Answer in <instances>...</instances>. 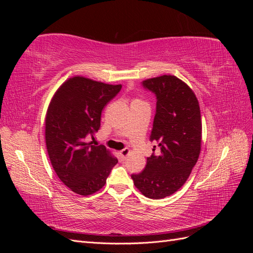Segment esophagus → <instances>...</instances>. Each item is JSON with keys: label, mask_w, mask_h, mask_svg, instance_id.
<instances>
[{"label": "esophagus", "mask_w": 253, "mask_h": 253, "mask_svg": "<svg viewBox=\"0 0 253 253\" xmlns=\"http://www.w3.org/2000/svg\"><path fill=\"white\" fill-rule=\"evenodd\" d=\"M119 154H120V156H121L122 159H126V158L128 156V154H129V150H128V149L121 150V151L119 152Z\"/></svg>", "instance_id": "obj_1"}]
</instances>
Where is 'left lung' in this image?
<instances>
[{"label": "left lung", "mask_w": 253, "mask_h": 253, "mask_svg": "<svg viewBox=\"0 0 253 253\" xmlns=\"http://www.w3.org/2000/svg\"><path fill=\"white\" fill-rule=\"evenodd\" d=\"M154 93L156 113L150 136L153 154L139 174H132L135 187L152 200L175 193L197 163L202 144V119L197 98L175 76L164 75L142 81Z\"/></svg>", "instance_id": "left-lung-1"}]
</instances>
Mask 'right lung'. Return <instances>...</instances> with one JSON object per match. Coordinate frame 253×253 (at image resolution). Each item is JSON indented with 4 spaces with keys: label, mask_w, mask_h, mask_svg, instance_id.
I'll return each mask as SVG.
<instances>
[{
    "label": "right lung",
    "mask_w": 253,
    "mask_h": 253,
    "mask_svg": "<svg viewBox=\"0 0 253 253\" xmlns=\"http://www.w3.org/2000/svg\"><path fill=\"white\" fill-rule=\"evenodd\" d=\"M121 87L78 76L66 80L49 103L45 118L48 156L60 180L75 193L97 192L118 163L103 144L94 143V134L100 128L103 108Z\"/></svg>",
    "instance_id": "1"
}]
</instances>
